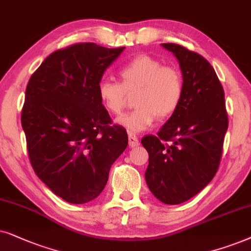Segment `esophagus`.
<instances>
[{"label": "esophagus", "instance_id": "34e87169", "mask_svg": "<svg viewBox=\"0 0 251 251\" xmlns=\"http://www.w3.org/2000/svg\"><path fill=\"white\" fill-rule=\"evenodd\" d=\"M128 143H129V147H132V148H134V147L140 145L138 138H136L134 134H129L128 135Z\"/></svg>", "mask_w": 251, "mask_h": 251}]
</instances>
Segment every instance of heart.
<instances>
[{
  "mask_svg": "<svg viewBox=\"0 0 251 251\" xmlns=\"http://www.w3.org/2000/svg\"><path fill=\"white\" fill-rule=\"evenodd\" d=\"M120 83L102 80L98 85V98L106 111L118 116L126 103V92L135 93V110L116 123L129 133H141L150 128L157 116L168 118L175 113L183 94L182 75L178 69L164 66L148 55L133 58L119 71Z\"/></svg>",
  "mask_w": 251,
  "mask_h": 251,
  "instance_id": "heart-1",
  "label": "heart"
}]
</instances>
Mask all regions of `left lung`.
Wrapping results in <instances>:
<instances>
[{
	"label": "left lung",
	"instance_id": "1",
	"mask_svg": "<svg viewBox=\"0 0 251 251\" xmlns=\"http://www.w3.org/2000/svg\"><path fill=\"white\" fill-rule=\"evenodd\" d=\"M162 47L179 63L183 94L157 135H147L141 143L149 153L147 186L157 200L173 205L188 201L213 179L228 118L223 86L210 63L176 43Z\"/></svg>",
	"mask_w": 251,
	"mask_h": 251
}]
</instances>
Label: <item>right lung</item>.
Segmentation results:
<instances>
[{
  "mask_svg": "<svg viewBox=\"0 0 251 251\" xmlns=\"http://www.w3.org/2000/svg\"><path fill=\"white\" fill-rule=\"evenodd\" d=\"M125 47L76 43L50 53L26 87L22 126L39 179L64 201L98 198L115 160L128 145L98 98L105 70Z\"/></svg>",
  "mask_w": 251,
  "mask_h": 251,
  "instance_id": "right-lung-1",
  "label": "right lung"
}]
</instances>
